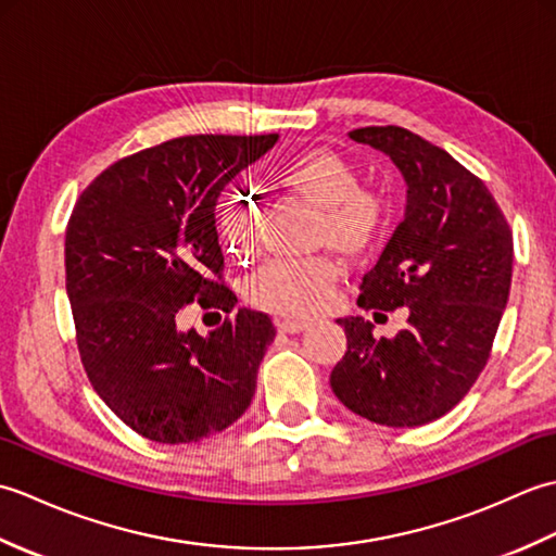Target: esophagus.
Wrapping results in <instances>:
<instances>
[{"mask_svg":"<svg viewBox=\"0 0 556 556\" xmlns=\"http://www.w3.org/2000/svg\"><path fill=\"white\" fill-rule=\"evenodd\" d=\"M305 327H308V323H303V320H289V317H279L277 320L279 332H287V334H299Z\"/></svg>","mask_w":556,"mask_h":556,"instance_id":"34e87169","label":"esophagus"}]
</instances>
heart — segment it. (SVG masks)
<instances>
[{
    "mask_svg": "<svg viewBox=\"0 0 556 556\" xmlns=\"http://www.w3.org/2000/svg\"><path fill=\"white\" fill-rule=\"evenodd\" d=\"M275 184L305 205L320 210L315 245H329L346 257L368 255L380 241L387 198L358 184L353 164L327 148L291 155L275 169ZM222 231L239 253H253L260 239V210L251 198L229 195L219 210ZM341 267L332 257L271 260L248 281L253 305L285 317H311L332 299Z\"/></svg>",
    "mask_w": 556,
    "mask_h": 556,
    "instance_id": "1",
    "label": "heart"
}]
</instances>
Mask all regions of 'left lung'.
<instances>
[{"mask_svg": "<svg viewBox=\"0 0 556 556\" xmlns=\"http://www.w3.org/2000/svg\"><path fill=\"white\" fill-rule=\"evenodd\" d=\"M404 174L406 215L363 277V311L406 308L394 339L365 317L337 320L346 353L329 384L349 410L387 428H418L452 410L490 358L509 301L514 236L488 186L446 150L401 126L349 134Z\"/></svg>", "mask_w": 556, "mask_h": 556, "instance_id": "obj_1", "label": "left lung"}]
</instances>
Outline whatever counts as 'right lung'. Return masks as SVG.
I'll list each match as a JSON object with an SVG mask.
<instances>
[{"label":"right lung","mask_w":556,"mask_h":556,"mask_svg":"<svg viewBox=\"0 0 556 556\" xmlns=\"http://www.w3.org/2000/svg\"><path fill=\"white\" fill-rule=\"evenodd\" d=\"M184 136L104 169L66 227V293L92 389L128 428L160 444L200 442L243 416L277 329L239 308L207 337L179 329L188 303L231 313L217 200L277 143Z\"/></svg>","instance_id":"right-lung-1"}]
</instances>
